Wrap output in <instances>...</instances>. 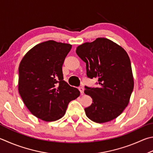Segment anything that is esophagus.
Wrapping results in <instances>:
<instances>
[{"label":"esophagus","mask_w":153,"mask_h":153,"mask_svg":"<svg viewBox=\"0 0 153 153\" xmlns=\"http://www.w3.org/2000/svg\"><path fill=\"white\" fill-rule=\"evenodd\" d=\"M79 90L80 91V93H81L82 95H83V94H84V88L83 87H79Z\"/></svg>","instance_id":"obj_1"}]
</instances>
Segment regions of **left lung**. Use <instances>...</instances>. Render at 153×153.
<instances>
[{"instance_id":"left-lung-1","label":"left lung","mask_w":153,"mask_h":153,"mask_svg":"<svg viewBox=\"0 0 153 153\" xmlns=\"http://www.w3.org/2000/svg\"><path fill=\"white\" fill-rule=\"evenodd\" d=\"M76 53L86 63V73L98 80L99 87L85 86L93 103L85 108L88 118L105 123L120 116L129 103L134 88L131 63L126 51L106 38H97L77 47Z\"/></svg>"}]
</instances>
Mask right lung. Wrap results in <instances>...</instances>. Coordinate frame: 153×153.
I'll use <instances>...</instances> for the list:
<instances>
[{"instance_id": "obj_1", "label": "right lung", "mask_w": 153, "mask_h": 153, "mask_svg": "<svg viewBox=\"0 0 153 153\" xmlns=\"http://www.w3.org/2000/svg\"><path fill=\"white\" fill-rule=\"evenodd\" d=\"M71 46L47 41L33 47L21 61L19 92L30 113L41 120H59L69 102L79 96L77 88L63 80L62 65Z\"/></svg>"}]
</instances>
